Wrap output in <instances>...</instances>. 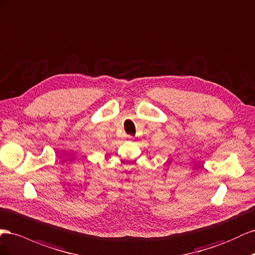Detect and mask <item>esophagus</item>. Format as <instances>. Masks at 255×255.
I'll return each mask as SVG.
<instances>
[{"label": "esophagus", "instance_id": "esophagus-1", "mask_svg": "<svg viewBox=\"0 0 255 255\" xmlns=\"http://www.w3.org/2000/svg\"><path fill=\"white\" fill-rule=\"evenodd\" d=\"M125 137H126V139H128V140H132L133 139V136L132 135H129V134H126Z\"/></svg>", "mask_w": 255, "mask_h": 255}]
</instances>
